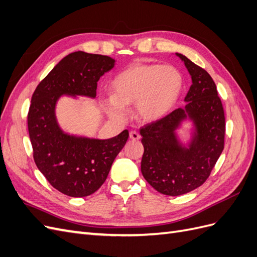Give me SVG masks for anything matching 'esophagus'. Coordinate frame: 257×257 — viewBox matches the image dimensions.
<instances>
[{
    "label": "esophagus",
    "instance_id": "34e87169",
    "mask_svg": "<svg viewBox=\"0 0 257 257\" xmlns=\"http://www.w3.org/2000/svg\"><path fill=\"white\" fill-rule=\"evenodd\" d=\"M130 138L133 139V141H138V139L141 138V135H139V133L136 131H131L130 132Z\"/></svg>",
    "mask_w": 257,
    "mask_h": 257
}]
</instances>
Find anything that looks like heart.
I'll use <instances>...</instances> for the list:
<instances>
[{
  "mask_svg": "<svg viewBox=\"0 0 257 257\" xmlns=\"http://www.w3.org/2000/svg\"><path fill=\"white\" fill-rule=\"evenodd\" d=\"M184 79L173 65L137 63L123 69L112 79L113 95L106 108L116 119H125L126 106L136 105V113L146 122L164 118L181 95Z\"/></svg>",
  "mask_w": 257,
  "mask_h": 257,
  "instance_id": "b5f03b06",
  "label": "heart"
}]
</instances>
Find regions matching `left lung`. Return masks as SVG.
I'll use <instances>...</instances> for the list:
<instances>
[{
	"mask_svg": "<svg viewBox=\"0 0 257 257\" xmlns=\"http://www.w3.org/2000/svg\"><path fill=\"white\" fill-rule=\"evenodd\" d=\"M176 56L192 78L186 104L141 130L142 174L153 189L168 196L189 193L207 180L224 149L225 135L223 106L211 76L183 54ZM186 121L191 130L185 143L178 130Z\"/></svg>",
	"mask_w": 257,
	"mask_h": 257,
	"instance_id": "1",
	"label": "left lung"
}]
</instances>
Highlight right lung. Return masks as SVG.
Returning a JSON list of instances; mask_svg holds the SVG:
<instances>
[{
    "mask_svg": "<svg viewBox=\"0 0 257 257\" xmlns=\"http://www.w3.org/2000/svg\"><path fill=\"white\" fill-rule=\"evenodd\" d=\"M114 64V59L102 54L69 53L37 85L31 99L28 127L35 164L67 196H89L102 186L128 131L109 139L69 134L58 122L57 104L63 96L95 98L97 81Z\"/></svg>",
    "mask_w": 257,
    "mask_h": 257,
    "instance_id": "obj_1",
    "label": "right lung"
}]
</instances>
